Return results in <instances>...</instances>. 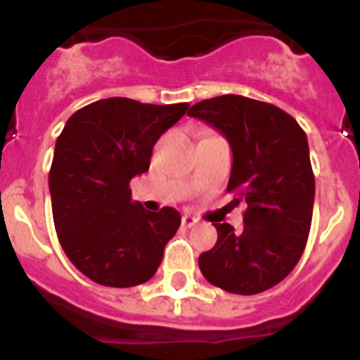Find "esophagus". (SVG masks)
Wrapping results in <instances>:
<instances>
[{
	"label": "esophagus",
	"mask_w": 360,
	"mask_h": 360,
	"mask_svg": "<svg viewBox=\"0 0 360 360\" xmlns=\"http://www.w3.org/2000/svg\"><path fill=\"white\" fill-rule=\"evenodd\" d=\"M196 224H198V219H196L195 216H191V214H184L182 216V225H184V227H187V229L195 227Z\"/></svg>",
	"instance_id": "1"
}]
</instances>
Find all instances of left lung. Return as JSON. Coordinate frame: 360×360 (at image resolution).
Masks as SVG:
<instances>
[{"label": "left lung", "instance_id": "left-lung-1", "mask_svg": "<svg viewBox=\"0 0 360 360\" xmlns=\"http://www.w3.org/2000/svg\"><path fill=\"white\" fill-rule=\"evenodd\" d=\"M187 115L224 133L232 149L227 191L247 203L241 234L214 224L218 241L198 257L203 278L231 294L269 290L307 247L316 196L307 133L281 108L241 95L205 98Z\"/></svg>", "mask_w": 360, "mask_h": 360}]
</instances>
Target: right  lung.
Here are the masks:
<instances>
[{
  "mask_svg": "<svg viewBox=\"0 0 360 360\" xmlns=\"http://www.w3.org/2000/svg\"><path fill=\"white\" fill-rule=\"evenodd\" d=\"M189 104H142L111 97L75 111L57 136L49 174L57 238L70 262L104 287L151 279L180 212H149L131 200L129 182L146 173L153 146Z\"/></svg>",
  "mask_w": 360,
  "mask_h": 360,
  "instance_id": "add662e5",
  "label": "right lung"
}]
</instances>
